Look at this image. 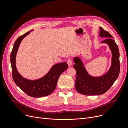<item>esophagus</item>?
Returning a JSON list of instances; mask_svg holds the SVG:
<instances>
[{
  "instance_id": "34e87169",
  "label": "esophagus",
  "mask_w": 128,
  "mask_h": 128,
  "mask_svg": "<svg viewBox=\"0 0 128 128\" xmlns=\"http://www.w3.org/2000/svg\"><path fill=\"white\" fill-rule=\"evenodd\" d=\"M67 63L68 64V65L69 66H71V65L72 64V60L71 58H68V61H67Z\"/></svg>"
}]
</instances>
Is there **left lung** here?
<instances>
[{"mask_svg":"<svg viewBox=\"0 0 128 128\" xmlns=\"http://www.w3.org/2000/svg\"><path fill=\"white\" fill-rule=\"evenodd\" d=\"M100 36L108 38L102 42L108 44L112 52V63L108 72L99 78H94L89 76L84 67L80 60L74 59L75 64L73 67L76 73V91L84 95H98L105 93L114 84L119 75L120 70V53L118 45L113 39L110 33L100 28Z\"/></svg>","mask_w":128,"mask_h":128,"instance_id":"left-lung-1","label":"left lung"}]
</instances>
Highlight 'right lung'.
I'll return each mask as SVG.
<instances>
[{
    "label": "right lung",
    "mask_w": 128,
    "mask_h": 128,
    "mask_svg": "<svg viewBox=\"0 0 128 128\" xmlns=\"http://www.w3.org/2000/svg\"><path fill=\"white\" fill-rule=\"evenodd\" d=\"M30 33V31H28L19 36L14 44L10 54L12 76L15 84L28 95L36 98L46 96L54 91L60 76L68 68V65L65 62L56 64L52 66L46 76L37 80L32 81L23 78L16 69L15 58L22 40Z\"/></svg>",
    "instance_id": "add662e5"
}]
</instances>
